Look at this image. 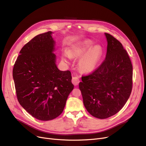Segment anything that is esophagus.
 <instances>
[{
    "instance_id": "obj_1",
    "label": "esophagus",
    "mask_w": 146,
    "mask_h": 146,
    "mask_svg": "<svg viewBox=\"0 0 146 146\" xmlns=\"http://www.w3.org/2000/svg\"><path fill=\"white\" fill-rule=\"evenodd\" d=\"M72 81L74 86H78L80 82V80L78 77H73Z\"/></svg>"
}]
</instances>
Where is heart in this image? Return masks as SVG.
Masks as SVG:
<instances>
[{"label": "heart", "mask_w": 146, "mask_h": 146, "mask_svg": "<svg viewBox=\"0 0 146 146\" xmlns=\"http://www.w3.org/2000/svg\"><path fill=\"white\" fill-rule=\"evenodd\" d=\"M94 45L90 40H85L74 44L68 52H65L63 60L68 63L71 57H80L79 67L84 73H90L96 70L103 56L104 50L100 45Z\"/></svg>", "instance_id": "1"}]
</instances>
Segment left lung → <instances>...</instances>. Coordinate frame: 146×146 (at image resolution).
Masks as SVG:
<instances>
[{"instance_id": "left-lung-1", "label": "left lung", "mask_w": 146, "mask_h": 146, "mask_svg": "<svg viewBox=\"0 0 146 146\" xmlns=\"http://www.w3.org/2000/svg\"><path fill=\"white\" fill-rule=\"evenodd\" d=\"M105 35L108 42L105 60L92 73L82 76L79 85L86 109L99 119L119 112L133 86V66L126 50L113 36Z\"/></svg>"}]
</instances>
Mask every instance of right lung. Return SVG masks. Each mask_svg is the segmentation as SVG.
<instances>
[{"instance_id":"add662e5","label":"right lung","mask_w":146,"mask_h":146,"mask_svg":"<svg viewBox=\"0 0 146 146\" xmlns=\"http://www.w3.org/2000/svg\"><path fill=\"white\" fill-rule=\"evenodd\" d=\"M48 31L39 34L19 52L13 68L18 102L29 114L41 121H49L62 113L74 88L69 70L56 65V42Z\"/></svg>"}]
</instances>
